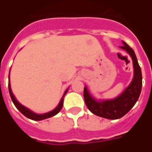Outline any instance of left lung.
<instances>
[{
  "mask_svg": "<svg viewBox=\"0 0 152 152\" xmlns=\"http://www.w3.org/2000/svg\"><path fill=\"white\" fill-rule=\"evenodd\" d=\"M123 46L120 48L126 51L133 61L134 77L131 83L120 95L112 99H97L94 98L85 86L84 99L87 107L90 112L98 116L109 120L120 119L127 114L130 109L135 105L139 98L142 90V72L137 63V57L134 50L128 45L124 41H122Z\"/></svg>",
  "mask_w": 152,
  "mask_h": 152,
  "instance_id": "1",
  "label": "left lung"
}]
</instances>
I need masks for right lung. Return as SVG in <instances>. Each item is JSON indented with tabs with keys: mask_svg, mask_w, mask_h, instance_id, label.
Segmentation results:
<instances>
[{
	"mask_svg": "<svg viewBox=\"0 0 152 152\" xmlns=\"http://www.w3.org/2000/svg\"><path fill=\"white\" fill-rule=\"evenodd\" d=\"M68 89L69 88H67L66 89V91L64 92L63 94V96L62 97V99L60 100L59 103L58 104L55 108L52 110V111H50L49 112H46V113H43V114H37V113H36V112H32L31 111L30 109L28 108V107H26L25 106L22 105L20 102H18V100L16 99V98L14 95V94L12 92V89H11V86H10V75H9V92H10V98L12 99V102H14V104L16 107V108L18 109L19 112H21L22 114L25 115L26 117H28V119H31V120H33V121H42V120H45V119H47V118H50L53 116V115H57L58 112L61 111V109L63 107V98H64V96L66 94L67 91H68Z\"/></svg>",
	"mask_w": 152,
	"mask_h": 152,
	"instance_id": "1",
	"label": "right lung"
}]
</instances>
